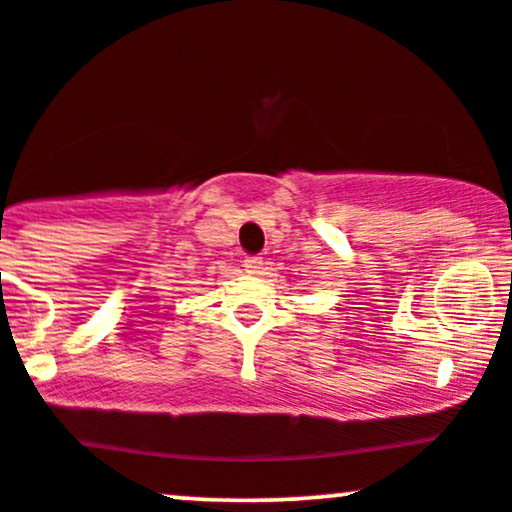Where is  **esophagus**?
<instances>
[{
    "label": "esophagus",
    "mask_w": 512,
    "mask_h": 512,
    "mask_svg": "<svg viewBox=\"0 0 512 512\" xmlns=\"http://www.w3.org/2000/svg\"><path fill=\"white\" fill-rule=\"evenodd\" d=\"M262 257H257V255H250V257H245L243 260V267L248 269L250 274H260L262 272Z\"/></svg>",
    "instance_id": "1"
}]
</instances>
